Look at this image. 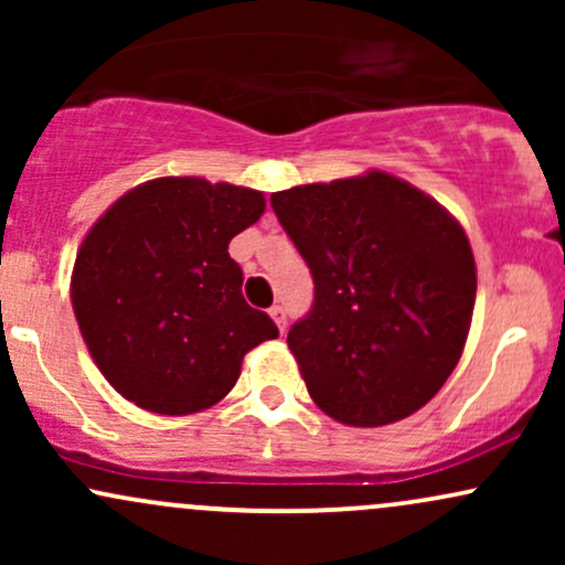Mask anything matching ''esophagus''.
I'll return each instance as SVG.
<instances>
[{
	"mask_svg": "<svg viewBox=\"0 0 565 565\" xmlns=\"http://www.w3.org/2000/svg\"><path fill=\"white\" fill-rule=\"evenodd\" d=\"M270 319L276 321V327H278V332H287V310L281 308V305H274V308H270Z\"/></svg>",
	"mask_w": 565,
	"mask_h": 565,
	"instance_id": "1",
	"label": "esophagus"
}]
</instances>
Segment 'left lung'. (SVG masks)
I'll return each mask as SVG.
<instances>
[{
  "label": "left lung",
  "instance_id": "8db88e82",
  "mask_svg": "<svg viewBox=\"0 0 565 565\" xmlns=\"http://www.w3.org/2000/svg\"><path fill=\"white\" fill-rule=\"evenodd\" d=\"M270 206L316 284L287 337L316 406L353 427L423 408L470 332L478 281L462 225L377 170L278 191Z\"/></svg>",
  "mask_w": 565,
  "mask_h": 565
}]
</instances>
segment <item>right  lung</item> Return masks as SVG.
<instances>
[{"instance_id": "right-lung-1", "label": "right lung", "mask_w": 565, "mask_h": 565, "mask_svg": "<svg viewBox=\"0 0 565 565\" xmlns=\"http://www.w3.org/2000/svg\"><path fill=\"white\" fill-rule=\"evenodd\" d=\"M265 196L201 178L148 180L89 228L71 302L89 355L127 401L153 414H193L231 393L252 348L276 340L249 308L228 255Z\"/></svg>"}]
</instances>
